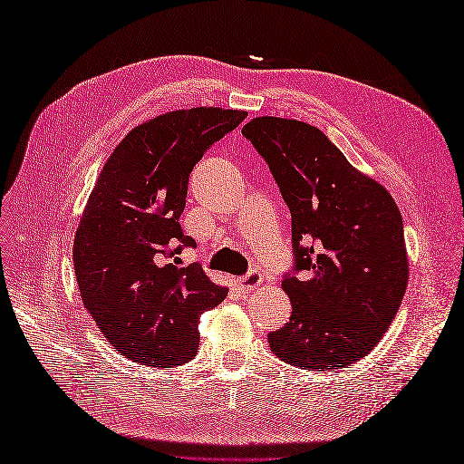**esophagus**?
<instances>
[{
  "label": "esophagus",
  "instance_id": "esophagus-1",
  "mask_svg": "<svg viewBox=\"0 0 464 464\" xmlns=\"http://www.w3.org/2000/svg\"><path fill=\"white\" fill-rule=\"evenodd\" d=\"M261 281H263L261 271L253 269V271H249L247 275H243V277L237 279V287H239L243 293H251L253 289L259 287Z\"/></svg>",
  "mask_w": 464,
  "mask_h": 464
}]
</instances>
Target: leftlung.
Wrapping results in <instances>:
<instances>
[{"mask_svg": "<svg viewBox=\"0 0 464 464\" xmlns=\"http://www.w3.org/2000/svg\"><path fill=\"white\" fill-rule=\"evenodd\" d=\"M241 133L291 211L295 267L281 287L293 313L269 333L271 351L311 371L361 361L395 319L409 281L395 199L309 123L255 117Z\"/></svg>", "mask_w": 464, "mask_h": 464, "instance_id": "left-lung-1", "label": "left lung"}]
</instances>
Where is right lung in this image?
Returning a JSON list of instances; mask_svg holds the SVG:
<instances>
[{
    "mask_svg": "<svg viewBox=\"0 0 464 464\" xmlns=\"http://www.w3.org/2000/svg\"><path fill=\"white\" fill-rule=\"evenodd\" d=\"M245 111L193 107L137 125L97 177L73 241V267L85 309L105 339L133 362L169 369L199 347L201 313L227 289L197 265L179 217L195 163Z\"/></svg>",
    "mask_w": 464,
    "mask_h": 464,
    "instance_id": "1",
    "label": "right lung"
}]
</instances>
